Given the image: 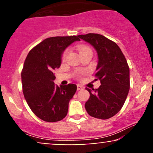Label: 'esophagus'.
Returning a JSON list of instances; mask_svg holds the SVG:
<instances>
[{"label": "esophagus", "mask_w": 153, "mask_h": 153, "mask_svg": "<svg viewBox=\"0 0 153 153\" xmlns=\"http://www.w3.org/2000/svg\"><path fill=\"white\" fill-rule=\"evenodd\" d=\"M83 88H84V87L82 86V85H77V89H78V91L82 90V89H83Z\"/></svg>", "instance_id": "esophagus-1"}]
</instances>
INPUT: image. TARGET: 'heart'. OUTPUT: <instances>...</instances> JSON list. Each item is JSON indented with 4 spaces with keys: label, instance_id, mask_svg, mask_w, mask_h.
Segmentation results:
<instances>
[{
    "label": "heart",
    "instance_id": "obj_1",
    "mask_svg": "<svg viewBox=\"0 0 153 153\" xmlns=\"http://www.w3.org/2000/svg\"><path fill=\"white\" fill-rule=\"evenodd\" d=\"M78 52H79V53H80V54L84 53V52H85L91 51V49L89 48V47H88L86 46H84V45H80V46H78ZM67 53H68V52H67V51H65L64 53L62 54V57L63 59L65 58Z\"/></svg>",
    "mask_w": 153,
    "mask_h": 153
}]
</instances>
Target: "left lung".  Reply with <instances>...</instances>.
Segmentation results:
<instances>
[{
    "instance_id": "obj_1",
    "label": "left lung",
    "mask_w": 153,
    "mask_h": 153,
    "mask_svg": "<svg viewBox=\"0 0 153 153\" xmlns=\"http://www.w3.org/2000/svg\"><path fill=\"white\" fill-rule=\"evenodd\" d=\"M96 51L98 64L96 80L99 88H86L90 98L85 104L88 114L97 119H107L121 110L129 90V68L119 47L114 42L99 34L78 35Z\"/></svg>"
}]
</instances>
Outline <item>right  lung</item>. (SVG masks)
<instances>
[{
    "mask_svg": "<svg viewBox=\"0 0 153 153\" xmlns=\"http://www.w3.org/2000/svg\"><path fill=\"white\" fill-rule=\"evenodd\" d=\"M78 36H53L34 47L28 54L22 72L23 93L29 106L42 120H62L77 90L75 84L55 85L54 70L59 68L64 51Z\"/></svg>",
    "mask_w": 153,
    "mask_h": 153,
    "instance_id": "right-lung-1",
    "label": "right lung"
}]
</instances>
